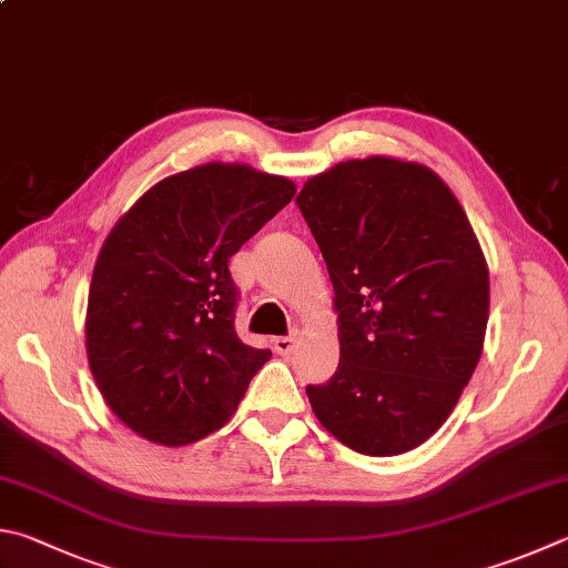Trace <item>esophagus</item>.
Wrapping results in <instances>:
<instances>
[{"instance_id": "esophagus-1", "label": "esophagus", "mask_w": 568, "mask_h": 568, "mask_svg": "<svg viewBox=\"0 0 568 568\" xmlns=\"http://www.w3.org/2000/svg\"><path fill=\"white\" fill-rule=\"evenodd\" d=\"M295 345H297V333L281 335V337L273 339V347H275L281 355H291L293 349H295Z\"/></svg>"}]
</instances>
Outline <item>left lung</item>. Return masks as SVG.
<instances>
[{
	"label": "left lung",
	"mask_w": 568,
	"mask_h": 568,
	"mask_svg": "<svg viewBox=\"0 0 568 568\" xmlns=\"http://www.w3.org/2000/svg\"><path fill=\"white\" fill-rule=\"evenodd\" d=\"M335 287L339 365L307 385L329 435L369 457L419 447L479 363L489 271L445 181L419 163H337L297 193Z\"/></svg>",
	"instance_id": "obj_1"
}]
</instances>
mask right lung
I'll return each mask as SVG.
<instances>
[{"mask_svg":"<svg viewBox=\"0 0 568 568\" xmlns=\"http://www.w3.org/2000/svg\"><path fill=\"white\" fill-rule=\"evenodd\" d=\"M293 195L287 179L205 163L153 185L113 225L89 287L87 355L136 435L166 447L203 439L271 359L235 333L229 261Z\"/></svg>","mask_w":568,"mask_h":568,"instance_id":"obj_1","label":"right lung"}]
</instances>
